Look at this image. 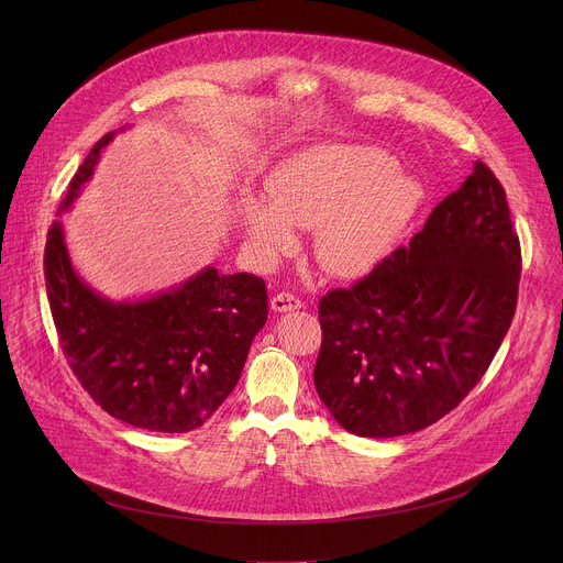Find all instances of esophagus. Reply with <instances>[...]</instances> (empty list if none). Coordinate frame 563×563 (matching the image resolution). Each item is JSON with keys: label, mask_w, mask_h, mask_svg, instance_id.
Returning <instances> with one entry per match:
<instances>
[{"label": "esophagus", "mask_w": 563, "mask_h": 563, "mask_svg": "<svg viewBox=\"0 0 563 563\" xmlns=\"http://www.w3.org/2000/svg\"><path fill=\"white\" fill-rule=\"evenodd\" d=\"M300 307H302V300H298L294 294H287V291H280L272 298V309L278 311V313L294 311V309H300Z\"/></svg>", "instance_id": "esophagus-1"}]
</instances>
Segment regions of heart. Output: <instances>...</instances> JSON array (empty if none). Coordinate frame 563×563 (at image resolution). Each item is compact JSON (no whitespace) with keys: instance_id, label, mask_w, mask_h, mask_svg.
I'll return each instance as SVG.
<instances>
[{"instance_id":"obj_1","label":"heart","mask_w":563,"mask_h":563,"mask_svg":"<svg viewBox=\"0 0 563 563\" xmlns=\"http://www.w3.org/2000/svg\"><path fill=\"white\" fill-rule=\"evenodd\" d=\"M391 155L361 144H313L280 163L267 197L247 196L238 222L263 258L296 243L294 227H313L318 265L341 278L376 269L417 216L421 185L396 172Z\"/></svg>"}]
</instances>
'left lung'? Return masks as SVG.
I'll return each instance as SVG.
<instances>
[{
    "instance_id": "obj_1",
    "label": "left lung",
    "mask_w": 563,
    "mask_h": 563,
    "mask_svg": "<svg viewBox=\"0 0 563 563\" xmlns=\"http://www.w3.org/2000/svg\"><path fill=\"white\" fill-rule=\"evenodd\" d=\"M519 274L506 191L474 163L408 247L320 300L313 385L336 423L391 439L454 410L510 330Z\"/></svg>"
}]
</instances>
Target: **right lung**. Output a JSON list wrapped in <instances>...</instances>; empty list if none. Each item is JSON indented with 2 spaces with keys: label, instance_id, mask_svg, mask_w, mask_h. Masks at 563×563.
<instances>
[{
  "label": "right lung",
  "instance_id": "right-lung-1",
  "mask_svg": "<svg viewBox=\"0 0 563 563\" xmlns=\"http://www.w3.org/2000/svg\"><path fill=\"white\" fill-rule=\"evenodd\" d=\"M120 131L107 133L85 157L57 216L82 194ZM44 278L77 380L104 412L151 432L200 428L235 387L267 323V287L252 274L205 267L165 291L124 300L96 291L70 263L59 218L46 238Z\"/></svg>",
  "mask_w": 563,
  "mask_h": 563
}]
</instances>
